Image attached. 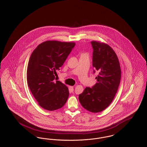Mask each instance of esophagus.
Wrapping results in <instances>:
<instances>
[{
    "instance_id": "1",
    "label": "esophagus",
    "mask_w": 147,
    "mask_h": 147,
    "mask_svg": "<svg viewBox=\"0 0 147 147\" xmlns=\"http://www.w3.org/2000/svg\"><path fill=\"white\" fill-rule=\"evenodd\" d=\"M69 91L70 92H73L74 91V88L73 86H69Z\"/></svg>"
}]
</instances>
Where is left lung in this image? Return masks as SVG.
<instances>
[{
    "instance_id": "left-lung-1",
    "label": "left lung",
    "mask_w": 147,
    "mask_h": 147,
    "mask_svg": "<svg viewBox=\"0 0 147 147\" xmlns=\"http://www.w3.org/2000/svg\"><path fill=\"white\" fill-rule=\"evenodd\" d=\"M93 49V73H98L97 81L92 88L86 87L79 95V102L87 111L93 113L103 111L114 98L121 77L120 64L115 53L106 44L91 42Z\"/></svg>"
}]
</instances>
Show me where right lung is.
<instances>
[{"mask_svg":"<svg viewBox=\"0 0 147 147\" xmlns=\"http://www.w3.org/2000/svg\"><path fill=\"white\" fill-rule=\"evenodd\" d=\"M75 45L70 42L46 41L38 45L30 57L27 68L28 85L39 105L46 110L58 109L67 102L68 88L59 80L54 82V74Z\"/></svg>","mask_w":147,"mask_h":147,"instance_id":"1","label":"right lung"}]
</instances>
